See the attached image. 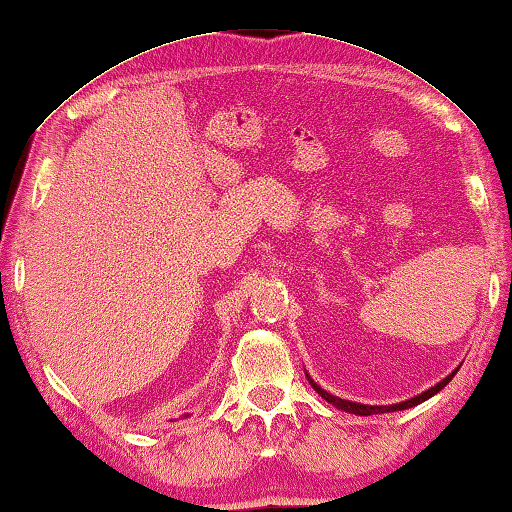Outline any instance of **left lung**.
<instances>
[{"label": "left lung", "mask_w": 512, "mask_h": 512, "mask_svg": "<svg viewBox=\"0 0 512 512\" xmlns=\"http://www.w3.org/2000/svg\"><path fill=\"white\" fill-rule=\"evenodd\" d=\"M455 375V373H453ZM453 375L450 377H446L444 382H439L437 386H433V388H428L426 393H422V395H417V397H413V399H408V402H402V404H393V406H364V404H355V402H346V399H339V397H335V395H330V393H326V390H322L319 388L317 384H313V379H310V384H313V388L317 390L319 395H322L326 402H330L333 406H337V408H342V410H346V413H353V415H379V413H393V410H404V408H410V406H417V404H422V402H426L428 397H433L435 393H439V390H442L450 379H453Z\"/></svg>", "instance_id": "left-lung-1"}]
</instances>
